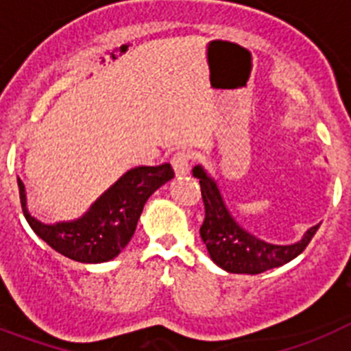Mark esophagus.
<instances>
[{
    "label": "esophagus",
    "mask_w": 351,
    "mask_h": 351,
    "mask_svg": "<svg viewBox=\"0 0 351 351\" xmlns=\"http://www.w3.org/2000/svg\"><path fill=\"white\" fill-rule=\"evenodd\" d=\"M189 152H176L175 155L171 157V166L175 169L176 176L187 175V173H189Z\"/></svg>",
    "instance_id": "esophagus-1"
}]
</instances>
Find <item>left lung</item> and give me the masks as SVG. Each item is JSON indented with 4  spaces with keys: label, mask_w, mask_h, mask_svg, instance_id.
Returning a JSON list of instances; mask_svg holds the SVG:
<instances>
[{
    "label": "left lung",
    "mask_w": 351,
    "mask_h": 351,
    "mask_svg": "<svg viewBox=\"0 0 351 351\" xmlns=\"http://www.w3.org/2000/svg\"><path fill=\"white\" fill-rule=\"evenodd\" d=\"M194 178H199L202 198L205 203V221L199 235L207 246L208 255L217 266L228 273L258 275L273 267L284 266L296 258L314 237L319 225L305 232L298 243L276 244L250 234L239 221L232 216L221 196L217 182L202 166H194Z\"/></svg>",
    "instance_id": "8db88e82"
}]
</instances>
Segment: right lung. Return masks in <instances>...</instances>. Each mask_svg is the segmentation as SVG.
Segmentation results:
<instances>
[{"mask_svg": "<svg viewBox=\"0 0 351 351\" xmlns=\"http://www.w3.org/2000/svg\"><path fill=\"white\" fill-rule=\"evenodd\" d=\"M173 176L169 164L134 167L105 191L84 216L55 225H46L32 216L26 207L25 184L19 176L17 185L23 214L44 243L71 261L98 264L117 257L130 243L144 203Z\"/></svg>", "mask_w": 351, "mask_h": 351, "instance_id": "1", "label": "right lung"}]
</instances>
